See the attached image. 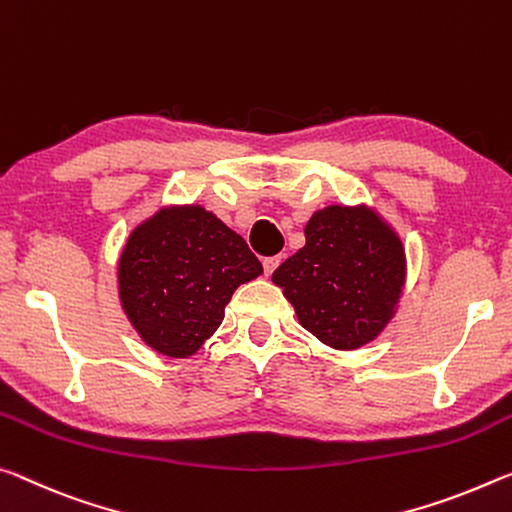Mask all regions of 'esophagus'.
Returning a JSON list of instances; mask_svg holds the SVG:
<instances>
[{
    "instance_id": "obj_1",
    "label": "esophagus",
    "mask_w": 512,
    "mask_h": 512,
    "mask_svg": "<svg viewBox=\"0 0 512 512\" xmlns=\"http://www.w3.org/2000/svg\"><path fill=\"white\" fill-rule=\"evenodd\" d=\"M279 263H281V256H267V258H263V270H265V274L270 276L276 267H279Z\"/></svg>"
}]
</instances>
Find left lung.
Segmentation results:
<instances>
[{"mask_svg": "<svg viewBox=\"0 0 512 512\" xmlns=\"http://www.w3.org/2000/svg\"><path fill=\"white\" fill-rule=\"evenodd\" d=\"M306 331L358 349L390 322L404 286V249L367 208L329 206L306 224V245L272 274Z\"/></svg>", "mask_w": 512, "mask_h": 512, "instance_id": "8db88e82", "label": "left lung"}]
</instances>
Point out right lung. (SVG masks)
Here are the masks:
<instances>
[{
  "instance_id": "right-lung-1",
  "label": "right lung",
  "mask_w": 512,
  "mask_h": 512,
  "mask_svg": "<svg viewBox=\"0 0 512 512\" xmlns=\"http://www.w3.org/2000/svg\"><path fill=\"white\" fill-rule=\"evenodd\" d=\"M263 265L247 242L199 206L170 208L131 233L120 258V299L140 338L186 358L224 320L240 283Z\"/></svg>"
}]
</instances>
